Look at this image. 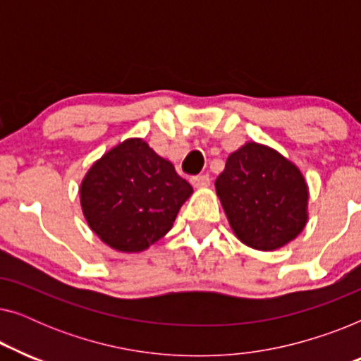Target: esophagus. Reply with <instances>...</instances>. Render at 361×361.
<instances>
[{"instance_id":"34e87169","label":"esophagus","mask_w":361,"mask_h":361,"mask_svg":"<svg viewBox=\"0 0 361 361\" xmlns=\"http://www.w3.org/2000/svg\"><path fill=\"white\" fill-rule=\"evenodd\" d=\"M192 185L195 187V189H205V187L210 185V177L207 174H200V176H194L190 179Z\"/></svg>"}]
</instances>
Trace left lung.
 <instances>
[{"label":"left lung","mask_w":361,"mask_h":361,"mask_svg":"<svg viewBox=\"0 0 361 361\" xmlns=\"http://www.w3.org/2000/svg\"><path fill=\"white\" fill-rule=\"evenodd\" d=\"M215 187L231 230L250 248H283L307 224L302 172L269 146L248 141L231 152Z\"/></svg>","instance_id":"1"}]
</instances>
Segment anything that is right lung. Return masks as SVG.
<instances>
[{"label":"right lung","instance_id":"right-lung-1","mask_svg":"<svg viewBox=\"0 0 361 361\" xmlns=\"http://www.w3.org/2000/svg\"><path fill=\"white\" fill-rule=\"evenodd\" d=\"M192 185L141 137L105 152L83 177L80 205L93 233L121 253H140L172 228Z\"/></svg>","mask_w":361,"mask_h":361}]
</instances>
